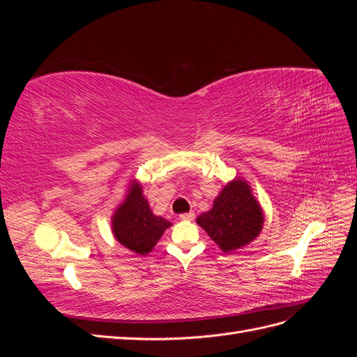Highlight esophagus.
I'll return each instance as SVG.
<instances>
[{
  "instance_id": "1",
  "label": "esophagus",
  "mask_w": 357,
  "mask_h": 357,
  "mask_svg": "<svg viewBox=\"0 0 357 357\" xmlns=\"http://www.w3.org/2000/svg\"><path fill=\"white\" fill-rule=\"evenodd\" d=\"M180 219L181 220H193V219H195V213L189 211V213H185V214H180Z\"/></svg>"
}]
</instances>
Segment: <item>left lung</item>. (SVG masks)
Instances as JSON below:
<instances>
[{
  "label": "left lung",
  "instance_id": "1",
  "mask_svg": "<svg viewBox=\"0 0 357 357\" xmlns=\"http://www.w3.org/2000/svg\"><path fill=\"white\" fill-rule=\"evenodd\" d=\"M197 223L225 253H232L261 234L264 211L248 183L235 178L222 189L213 208L198 215Z\"/></svg>",
  "mask_w": 357,
  "mask_h": 357
}]
</instances>
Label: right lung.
Here are the masks:
<instances>
[{"label": "right lung", "instance_id": "1", "mask_svg": "<svg viewBox=\"0 0 357 357\" xmlns=\"http://www.w3.org/2000/svg\"><path fill=\"white\" fill-rule=\"evenodd\" d=\"M171 223L167 219L152 213L143 195L142 185L132 180L126 198L113 214L112 229L114 238L131 252L143 256L153 250Z\"/></svg>", "mask_w": 357, "mask_h": 357}]
</instances>
